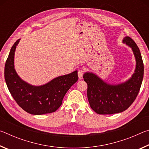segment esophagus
Wrapping results in <instances>:
<instances>
[{
  "label": "esophagus",
  "mask_w": 149,
  "mask_h": 149,
  "mask_svg": "<svg viewBox=\"0 0 149 149\" xmlns=\"http://www.w3.org/2000/svg\"><path fill=\"white\" fill-rule=\"evenodd\" d=\"M77 74H78V77L80 79H81L83 78V75H84V71L82 70H79L77 72Z\"/></svg>",
  "instance_id": "esophagus-1"
}]
</instances>
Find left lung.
<instances>
[{
  "label": "left lung",
  "mask_w": 149,
  "mask_h": 149,
  "mask_svg": "<svg viewBox=\"0 0 149 149\" xmlns=\"http://www.w3.org/2000/svg\"><path fill=\"white\" fill-rule=\"evenodd\" d=\"M123 43L132 48L136 60L135 72L132 77L117 85H111L92 72L84 74L87 84V98L91 108L99 114H113L127 110L139 92L142 84L144 65L139 49L130 37L123 39Z\"/></svg>",
  "instance_id": "8db88e82"
}]
</instances>
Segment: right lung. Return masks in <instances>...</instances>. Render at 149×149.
<instances>
[{
  "label": "right lung",
  "instance_id": "obj_1",
  "mask_svg": "<svg viewBox=\"0 0 149 149\" xmlns=\"http://www.w3.org/2000/svg\"><path fill=\"white\" fill-rule=\"evenodd\" d=\"M18 39L12 47L4 67V78L12 97L22 109L31 114L54 112L62 103L68 91L78 80L77 71L57 77L41 86L24 81L14 69V53Z\"/></svg>",
  "mask_w": 149,
  "mask_h": 149
}]
</instances>
